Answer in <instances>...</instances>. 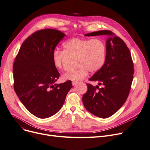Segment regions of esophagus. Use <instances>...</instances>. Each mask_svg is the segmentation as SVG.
Returning <instances> with one entry per match:
<instances>
[{
    "mask_svg": "<svg viewBox=\"0 0 150 150\" xmlns=\"http://www.w3.org/2000/svg\"><path fill=\"white\" fill-rule=\"evenodd\" d=\"M72 84L74 86H76V85H77V84H78V83H76V82H72Z\"/></svg>",
    "mask_w": 150,
    "mask_h": 150,
    "instance_id": "esophagus-1",
    "label": "esophagus"
}]
</instances>
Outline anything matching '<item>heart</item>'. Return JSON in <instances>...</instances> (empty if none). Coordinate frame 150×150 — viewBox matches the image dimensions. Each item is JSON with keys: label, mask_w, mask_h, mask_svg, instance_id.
Masks as SVG:
<instances>
[{"label": "heart", "mask_w": 150, "mask_h": 150, "mask_svg": "<svg viewBox=\"0 0 150 150\" xmlns=\"http://www.w3.org/2000/svg\"><path fill=\"white\" fill-rule=\"evenodd\" d=\"M63 51L55 50L52 53L54 67L61 69L66 54L76 57V69L65 72L62 76L64 81L79 82L87 76L89 71L96 72L103 66L106 57L105 43L100 39L71 38L62 44Z\"/></svg>", "instance_id": "obj_1"}]
</instances>
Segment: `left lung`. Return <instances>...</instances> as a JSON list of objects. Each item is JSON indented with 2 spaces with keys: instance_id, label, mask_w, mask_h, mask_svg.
Wrapping results in <instances>:
<instances>
[{
  "instance_id": "8db88e82",
  "label": "left lung",
  "mask_w": 150,
  "mask_h": 150,
  "mask_svg": "<svg viewBox=\"0 0 150 150\" xmlns=\"http://www.w3.org/2000/svg\"><path fill=\"white\" fill-rule=\"evenodd\" d=\"M108 35L106 57L103 66L94 74L90 81L98 86L87 84L88 91L83 96L85 108L100 118L115 114L125 103L133 80L134 64L128 47L122 39L109 30H100L86 34V36Z\"/></svg>"
}]
</instances>
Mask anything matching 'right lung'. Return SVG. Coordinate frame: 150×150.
<instances>
[{
  "label": "right lung",
  "instance_id": "add662e5",
  "mask_svg": "<svg viewBox=\"0 0 150 150\" xmlns=\"http://www.w3.org/2000/svg\"><path fill=\"white\" fill-rule=\"evenodd\" d=\"M65 36L54 29L36 31L22 43L14 62V89L28 111L40 119L58 112L72 88L71 81L54 83L59 73L52 53Z\"/></svg>",
  "mask_w": 150,
  "mask_h": 150
}]
</instances>
